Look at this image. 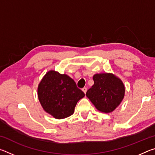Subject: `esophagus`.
I'll use <instances>...</instances> for the list:
<instances>
[{"label": "esophagus", "instance_id": "1", "mask_svg": "<svg viewBox=\"0 0 155 155\" xmlns=\"http://www.w3.org/2000/svg\"><path fill=\"white\" fill-rule=\"evenodd\" d=\"M82 90H83V91L85 94H86V91H87V87H83V89H82Z\"/></svg>", "mask_w": 155, "mask_h": 155}]
</instances>
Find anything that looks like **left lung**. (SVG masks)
Masks as SVG:
<instances>
[{
  "mask_svg": "<svg viewBox=\"0 0 155 155\" xmlns=\"http://www.w3.org/2000/svg\"><path fill=\"white\" fill-rule=\"evenodd\" d=\"M94 84L86 96L96 108L104 113L112 112L121 103L124 96V86L120 78L112 74H96Z\"/></svg>",
  "mask_w": 155,
  "mask_h": 155,
  "instance_id": "obj_1",
  "label": "left lung"
}]
</instances>
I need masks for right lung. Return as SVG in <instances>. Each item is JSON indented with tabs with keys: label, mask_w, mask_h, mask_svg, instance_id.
<instances>
[{
	"label": "right lung",
	"mask_w": 155,
	"mask_h": 155,
	"mask_svg": "<svg viewBox=\"0 0 155 155\" xmlns=\"http://www.w3.org/2000/svg\"><path fill=\"white\" fill-rule=\"evenodd\" d=\"M38 92L44 109L57 119L72 115L77 102L85 96L72 78L53 70L44 76Z\"/></svg>",
	"instance_id": "right-lung-1"
}]
</instances>
